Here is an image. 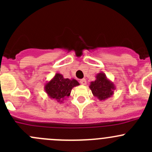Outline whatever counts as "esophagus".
<instances>
[{"label":"esophagus","instance_id":"obj_1","mask_svg":"<svg viewBox=\"0 0 152 152\" xmlns=\"http://www.w3.org/2000/svg\"><path fill=\"white\" fill-rule=\"evenodd\" d=\"M80 83H81V85H85L86 84H87V81H86L85 79H82L80 80Z\"/></svg>","mask_w":152,"mask_h":152}]
</instances>
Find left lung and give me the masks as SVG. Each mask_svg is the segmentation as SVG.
Listing matches in <instances>:
<instances>
[{
  "label": "left lung",
  "mask_w": 152,
  "mask_h": 152,
  "mask_svg": "<svg viewBox=\"0 0 152 152\" xmlns=\"http://www.w3.org/2000/svg\"><path fill=\"white\" fill-rule=\"evenodd\" d=\"M89 87L93 96L100 101H105L113 96L114 90L116 89L115 84L107 77L103 72L96 75V80L90 82Z\"/></svg>",
  "instance_id": "1"
}]
</instances>
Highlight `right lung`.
Returning a JSON list of instances; mask_svg holds the SVG:
<instances>
[{"label": "right lung", "instance_id": "obj_1", "mask_svg": "<svg viewBox=\"0 0 152 152\" xmlns=\"http://www.w3.org/2000/svg\"><path fill=\"white\" fill-rule=\"evenodd\" d=\"M79 83L74 79H65L63 75L56 73L55 76L44 85V90L50 99L62 103L70 96L72 89L79 86Z\"/></svg>", "mask_w": 152, "mask_h": 152}]
</instances>
